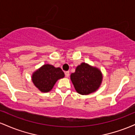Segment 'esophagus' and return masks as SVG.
I'll use <instances>...</instances> for the list:
<instances>
[{
	"label": "esophagus",
	"instance_id": "obj_1",
	"mask_svg": "<svg viewBox=\"0 0 135 135\" xmlns=\"http://www.w3.org/2000/svg\"><path fill=\"white\" fill-rule=\"evenodd\" d=\"M65 76H66V77H69V75H70L69 71H66V72H65Z\"/></svg>",
	"mask_w": 135,
	"mask_h": 135
}]
</instances>
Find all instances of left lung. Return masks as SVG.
I'll return each mask as SVG.
<instances>
[{
	"instance_id": "obj_1",
	"label": "left lung",
	"mask_w": 135,
	"mask_h": 135,
	"mask_svg": "<svg viewBox=\"0 0 135 135\" xmlns=\"http://www.w3.org/2000/svg\"><path fill=\"white\" fill-rule=\"evenodd\" d=\"M70 78L77 92L84 95L97 90L102 83V75L97 68L83 63L77 66Z\"/></svg>"
}]
</instances>
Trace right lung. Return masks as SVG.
<instances>
[{"instance_id": "obj_1", "label": "right lung", "mask_w": 135, "mask_h": 135, "mask_svg": "<svg viewBox=\"0 0 135 135\" xmlns=\"http://www.w3.org/2000/svg\"><path fill=\"white\" fill-rule=\"evenodd\" d=\"M65 74L60 68H55L51 65H44L33 73L32 81L42 92H49L59 79L64 77Z\"/></svg>"}]
</instances>
